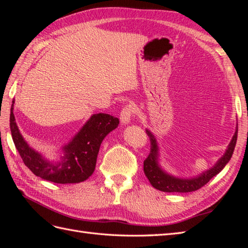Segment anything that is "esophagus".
Segmentation results:
<instances>
[{"mask_svg":"<svg viewBox=\"0 0 248 248\" xmlns=\"http://www.w3.org/2000/svg\"><path fill=\"white\" fill-rule=\"evenodd\" d=\"M135 113V107L133 104H128L120 112V123L121 124H129L132 115Z\"/></svg>","mask_w":248,"mask_h":248,"instance_id":"esophagus-1","label":"esophagus"}]
</instances>
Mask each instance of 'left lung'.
<instances>
[{
    "label": "left lung",
    "mask_w": 248,
    "mask_h": 248,
    "mask_svg": "<svg viewBox=\"0 0 248 248\" xmlns=\"http://www.w3.org/2000/svg\"><path fill=\"white\" fill-rule=\"evenodd\" d=\"M146 133L150 139L151 148L148 157L144 161V172L146 177L148 178L151 186L162 192L188 193L196 191V189L203 186L204 184H207L210 181V179H212L218 172L222 171L226 164L230 161L236 144V139H238V125L235 127V132L223 156H220L219 160L211 168L193 178L177 177L163 170L159 162L160 147L155 136L149 129H146Z\"/></svg>",
    "instance_id": "obj_1"
}]
</instances>
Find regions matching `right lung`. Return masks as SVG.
<instances>
[{"instance_id": "right-lung-1", "label": "right lung", "mask_w": 248, "mask_h": 248, "mask_svg": "<svg viewBox=\"0 0 248 248\" xmlns=\"http://www.w3.org/2000/svg\"><path fill=\"white\" fill-rule=\"evenodd\" d=\"M10 108V131L13 140L24 164L35 176L46 181L67 184L85 181L96 167L100 146L109 132L118 127L119 120L108 114H93L69 143L62 147V155L50 160L28 144L21 134Z\"/></svg>"}]
</instances>
